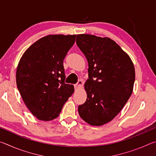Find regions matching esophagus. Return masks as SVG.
Instances as JSON below:
<instances>
[{"mask_svg": "<svg viewBox=\"0 0 156 156\" xmlns=\"http://www.w3.org/2000/svg\"><path fill=\"white\" fill-rule=\"evenodd\" d=\"M83 80H79L78 81L77 84H76L74 85V88L76 90V89H81L82 87H83Z\"/></svg>", "mask_w": 156, "mask_h": 156, "instance_id": "obj_1", "label": "esophagus"}]
</instances>
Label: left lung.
Segmentation results:
<instances>
[{"label":"left lung","mask_w":156,"mask_h":156,"mask_svg":"<svg viewBox=\"0 0 156 156\" xmlns=\"http://www.w3.org/2000/svg\"><path fill=\"white\" fill-rule=\"evenodd\" d=\"M76 44L88 62L84 83L87 98L78 106L80 118L92 126L112 121L133 92L135 68L129 55L107 37L78 34Z\"/></svg>","instance_id":"8db88e82"}]
</instances>
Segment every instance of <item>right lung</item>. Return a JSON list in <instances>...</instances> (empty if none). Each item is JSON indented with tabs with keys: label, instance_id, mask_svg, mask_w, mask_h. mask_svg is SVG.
<instances>
[{
	"label": "right lung",
	"instance_id": "obj_1",
	"mask_svg": "<svg viewBox=\"0 0 156 156\" xmlns=\"http://www.w3.org/2000/svg\"><path fill=\"white\" fill-rule=\"evenodd\" d=\"M76 35H48L26 50L18 62L16 84L31 113L40 120L58 117L73 94V84L65 83L63 60Z\"/></svg>",
	"mask_w": 156,
	"mask_h": 156
}]
</instances>
